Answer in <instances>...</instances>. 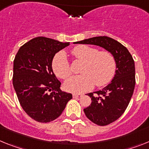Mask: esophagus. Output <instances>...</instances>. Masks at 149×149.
Returning a JSON list of instances; mask_svg holds the SVG:
<instances>
[{
	"mask_svg": "<svg viewBox=\"0 0 149 149\" xmlns=\"http://www.w3.org/2000/svg\"><path fill=\"white\" fill-rule=\"evenodd\" d=\"M73 98H77V97H82V94H73Z\"/></svg>",
	"mask_w": 149,
	"mask_h": 149,
	"instance_id": "34e87169",
	"label": "esophagus"
}]
</instances>
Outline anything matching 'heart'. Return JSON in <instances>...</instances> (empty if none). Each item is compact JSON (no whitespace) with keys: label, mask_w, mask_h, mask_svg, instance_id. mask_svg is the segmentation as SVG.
<instances>
[{"label":"heart","mask_w":149,"mask_h":149,"mask_svg":"<svg viewBox=\"0 0 149 149\" xmlns=\"http://www.w3.org/2000/svg\"><path fill=\"white\" fill-rule=\"evenodd\" d=\"M75 59L83 61L82 74L72 76L64 83L66 91L72 93H82L90 90L94 84L103 86L110 82L116 71V61L108 51H98L97 48L79 45L70 52ZM54 73L61 79H67L71 74L70 65L63 52L58 53L53 59Z\"/></svg>","instance_id":"b5f03b06"}]
</instances>
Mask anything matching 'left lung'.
<instances>
[{
	"instance_id": "obj_1",
	"label": "left lung",
	"mask_w": 149,
	"mask_h": 149,
	"mask_svg": "<svg viewBox=\"0 0 149 149\" xmlns=\"http://www.w3.org/2000/svg\"><path fill=\"white\" fill-rule=\"evenodd\" d=\"M75 43L100 46L109 52L116 61L117 70L111 82L102 90L87 94L91 103L84 109L86 117L93 123L100 126L109 125L125 112L134 94L136 80L133 57L122 44L106 36L85 39Z\"/></svg>"
}]
</instances>
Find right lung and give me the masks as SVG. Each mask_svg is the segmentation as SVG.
<instances>
[{
  "label": "right lung",
  "instance_id": "1",
  "mask_svg": "<svg viewBox=\"0 0 149 149\" xmlns=\"http://www.w3.org/2000/svg\"><path fill=\"white\" fill-rule=\"evenodd\" d=\"M70 45L38 37L21 46L13 61V84L20 105L33 120L47 123L61 115L73 96L60 89L52 67L57 52Z\"/></svg>",
  "mask_w": 149,
  "mask_h": 149
}]
</instances>
